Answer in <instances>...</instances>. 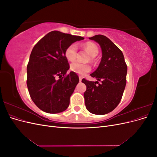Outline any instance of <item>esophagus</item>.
Returning a JSON list of instances; mask_svg holds the SVG:
<instances>
[{"label": "esophagus", "mask_w": 157, "mask_h": 157, "mask_svg": "<svg viewBox=\"0 0 157 157\" xmlns=\"http://www.w3.org/2000/svg\"><path fill=\"white\" fill-rule=\"evenodd\" d=\"M82 81V77H79V82H80Z\"/></svg>", "instance_id": "esophagus-1"}]
</instances>
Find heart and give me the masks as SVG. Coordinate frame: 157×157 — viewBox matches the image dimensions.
Instances as JSON below:
<instances>
[{
  "instance_id": "b5f03b06",
  "label": "heart",
  "mask_w": 157,
  "mask_h": 157,
  "mask_svg": "<svg viewBox=\"0 0 157 157\" xmlns=\"http://www.w3.org/2000/svg\"><path fill=\"white\" fill-rule=\"evenodd\" d=\"M84 48L90 54V60L93 61L99 52L98 46L94 42H88L85 44ZM78 46L77 43H72L69 45L65 51L66 58L69 61H73L77 58ZM70 69L73 72L80 76H84L91 71V67L89 64L82 63L79 61H75L70 65Z\"/></svg>"
}]
</instances>
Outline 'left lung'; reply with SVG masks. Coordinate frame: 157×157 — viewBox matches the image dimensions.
Wrapping results in <instances>:
<instances>
[{
  "instance_id": "left-lung-1",
  "label": "left lung",
  "mask_w": 157,
  "mask_h": 157,
  "mask_svg": "<svg viewBox=\"0 0 157 157\" xmlns=\"http://www.w3.org/2000/svg\"><path fill=\"white\" fill-rule=\"evenodd\" d=\"M89 39L100 45L102 58L98 69L90 75L98 81L82 80L86 86L85 105L90 113L105 115L114 110L121 100L126 84L127 65L122 51L107 36L98 35Z\"/></svg>"
}]
</instances>
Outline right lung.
Masks as SVG:
<instances>
[{
  "label": "right lung",
  "mask_w": 157,
  "mask_h": 157,
  "mask_svg": "<svg viewBox=\"0 0 157 157\" xmlns=\"http://www.w3.org/2000/svg\"><path fill=\"white\" fill-rule=\"evenodd\" d=\"M83 39L53 31L33 47L27 66V85L33 101L42 111L58 113L68 107L79 78L72 71L67 74L69 65L65 51L71 44Z\"/></svg>",
  "instance_id": "right-lung-1"
}]
</instances>
